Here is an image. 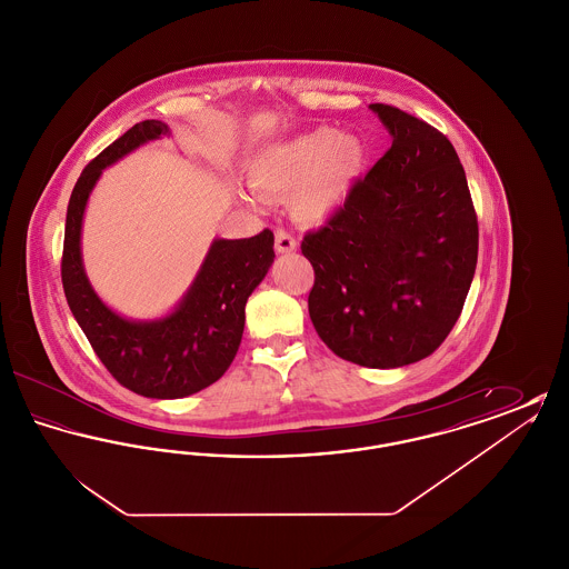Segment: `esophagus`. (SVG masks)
Returning a JSON list of instances; mask_svg holds the SVG:
<instances>
[{
  "instance_id": "obj_1",
  "label": "esophagus",
  "mask_w": 569,
  "mask_h": 569,
  "mask_svg": "<svg viewBox=\"0 0 569 569\" xmlns=\"http://www.w3.org/2000/svg\"><path fill=\"white\" fill-rule=\"evenodd\" d=\"M297 249V239L290 234V232H286V230H277L274 232V251L277 253H292Z\"/></svg>"
}]
</instances>
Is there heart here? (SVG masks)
I'll return each mask as SVG.
<instances>
[{
	"label": "heart",
	"mask_w": 569,
	"mask_h": 569,
	"mask_svg": "<svg viewBox=\"0 0 569 569\" xmlns=\"http://www.w3.org/2000/svg\"><path fill=\"white\" fill-rule=\"evenodd\" d=\"M367 168L369 147L360 136L320 126L264 147L249 166V181L271 200H290L300 223L320 226L350 202Z\"/></svg>",
	"instance_id": "obj_1"
}]
</instances>
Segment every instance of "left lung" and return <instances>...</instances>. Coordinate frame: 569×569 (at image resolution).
<instances>
[{
    "label": "left lung",
    "mask_w": 569,
    "mask_h": 569,
    "mask_svg": "<svg viewBox=\"0 0 569 569\" xmlns=\"http://www.w3.org/2000/svg\"><path fill=\"white\" fill-rule=\"evenodd\" d=\"M392 136L350 202L305 234L316 271L309 316L343 360L397 369L433 353L457 325L478 262V219L452 142L388 104Z\"/></svg>",
    "instance_id": "left-lung-1"
}]
</instances>
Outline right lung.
Segmentation results:
<instances>
[{"mask_svg": "<svg viewBox=\"0 0 569 569\" xmlns=\"http://www.w3.org/2000/svg\"><path fill=\"white\" fill-rule=\"evenodd\" d=\"M162 136H170L162 121H140L87 163L68 204L61 281L74 320L112 378L149 399H181L211 386L232 365L247 298L274 260V237L262 230L251 239H216L188 292L162 318L130 320L112 311L82 267L87 200L104 168Z\"/></svg>", "mask_w": 569, "mask_h": 569, "instance_id": "obj_1", "label": "right lung"}]
</instances>
